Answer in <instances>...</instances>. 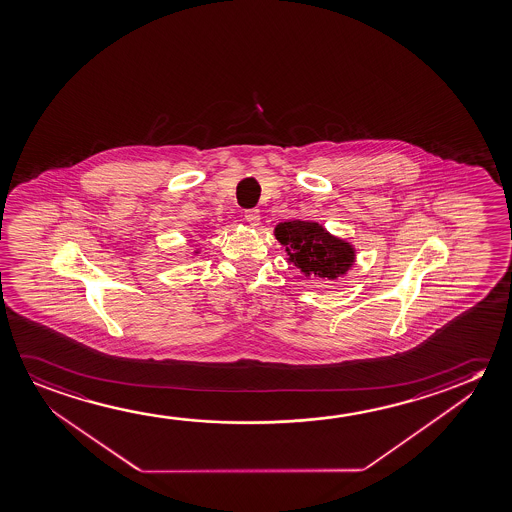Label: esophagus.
I'll list each match as a JSON object with an SVG mask.
<instances>
[{"label":"esophagus","instance_id":"esophagus-1","mask_svg":"<svg viewBox=\"0 0 512 512\" xmlns=\"http://www.w3.org/2000/svg\"><path fill=\"white\" fill-rule=\"evenodd\" d=\"M244 220L248 221L252 227H257L260 221L259 209H248V211H244Z\"/></svg>","mask_w":512,"mask_h":512}]
</instances>
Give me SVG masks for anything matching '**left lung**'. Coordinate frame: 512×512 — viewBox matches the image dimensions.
I'll use <instances>...</instances> for the list:
<instances>
[{
	"label": "left lung",
	"instance_id": "obj_1",
	"mask_svg": "<svg viewBox=\"0 0 512 512\" xmlns=\"http://www.w3.org/2000/svg\"><path fill=\"white\" fill-rule=\"evenodd\" d=\"M275 237L284 244L289 262L314 280H337L346 275L354 262L353 244L330 232L315 221H284L275 227Z\"/></svg>",
	"mask_w": 512,
	"mask_h": 512
}]
</instances>
